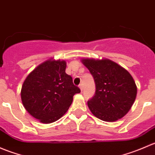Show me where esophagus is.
<instances>
[{
    "instance_id": "1",
    "label": "esophagus",
    "mask_w": 155,
    "mask_h": 155,
    "mask_svg": "<svg viewBox=\"0 0 155 155\" xmlns=\"http://www.w3.org/2000/svg\"><path fill=\"white\" fill-rule=\"evenodd\" d=\"M79 88H80L81 91H82V89H83V85H82V84H80V85H79Z\"/></svg>"
}]
</instances>
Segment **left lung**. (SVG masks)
<instances>
[{
    "label": "left lung",
    "mask_w": 155,
    "mask_h": 155,
    "mask_svg": "<svg viewBox=\"0 0 155 155\" xmlns=\"http://www.w3.org/2000/svg\"><path fill=\"white\" fill-rule=\"evenodd\" d=\"M93 76L95 94L87 101L94 115L105 121H115L124 117L135 101L137 88L127 71L108 59H82Z\"/></svg>",
    "instance_id": "1"
}]
</instances>
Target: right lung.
<instances>
[{
  "label": "right lung",
  "instance_id": "obj_1",
  "mask_svg": "<svg viewBox=\"0 0 155 155\" xmlns=\"http://www.w3.org/2000/svg\"><path fill=\"white\" fill-rule=\"evenodd\" d=\"M64 61L48 60L27 76L21 91L23 106L40 122L49 124L61 118L80 93L71 76L65 73Z\"/></svg>",
  "mask_w": 155,
  "mask_h": 155
}]
</instances>
